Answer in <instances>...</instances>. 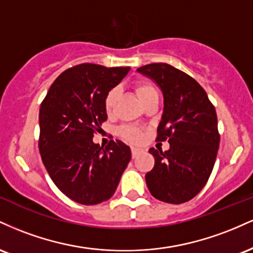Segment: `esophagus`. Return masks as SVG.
I'll list each match as a JSON object with an SVG mask.
<instances>
[{
    "mask_svg": "<svg viewBox=\"0 0 253 253\" xmlns=\"http://www.w3.org/2000/svg\"><path fill=\"white\" fill-rule=\"evenodd\" d=\"M132 158H135V157H138L139 153H140V150L136 149V147H132Z\"/></svg>",
    "mask_w": 253,
    "mask_h": 253,
    "instance_id": "obj_1",
    "label": "esophagus"
}]
</instances>
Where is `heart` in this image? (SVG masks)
<instances>
[{"mask_svg": "<svg viewBox=\"0 0 253 253\" xmlns=\"http://www.w3.org/2000/svg\"><path fill=\"white\" fill-rule=\"evenodd\" d=\"M134 90L143 103L146 102L147 100H150L151 97L158 96L155 85L151 82H149V81H140V82H136L134 84ZM118 95L119 88L115 86V88L110 89L109 91L107 92L106 97H104V110H106L108 114H110L113 108H114V104L118 98ZM117 133L120 138L128 141V143H140L141 139H143V132L134 126H129V125H124V126L119 127Z\"/></svg>", "mask_w": 253, "mask_h": 253, "instance_id": "heart-1", "label": "heart"}]
</instances>
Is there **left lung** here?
I'll use <instances>...</instances> for the list:
<instances>
[{
    "label": "left lung",
    "instance_id": "8db88e82",
    "mask_svg": "<svg viewBox=\"0 0 253 253\" xmlns=\"http://www.w3.org/2000/svg\"><path fill=\"white\" fill-rule=\"evenodd\" d=\"M138 71L163 91L164 112L156 140L170 144L164 152L149 150L155 167L145 176L147 188L159 201L184 203L202 190L213 171L220 144L215 108L205 89L172 65L152 63Z\"/></svg>",
    "mask_w": 253,
    "mask_h": 253
}]
</instances>
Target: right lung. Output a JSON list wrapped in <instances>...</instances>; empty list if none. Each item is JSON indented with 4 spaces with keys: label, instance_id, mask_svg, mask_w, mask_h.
<instances>
[{
    "label": "right lung",
    "instance_id": "obj_1",
    "mask_svg": "<svg viewBox=\"0 0 253 253\" xmlns=\"http://www.w3.org/2000/svg\"><path fill=\"white\" fill-rule=\"evenodd\" d=\"M128 66L78 64L58 76L39 112V151L48 175L64 195L91 206L114 195L130 150L120 140L94 144L107 120L104 97L128 72Z\"/></svg>",
    "mask_w": 253,
    "mask_h": 253
}]
</instances>
